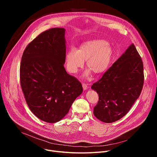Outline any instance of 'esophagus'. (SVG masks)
I'll return each mask as SVG.
<instances>
[{
	"label": "esophagus",
	"mask_w": 157,
	"mask_h": 157,
	"mask_svg": "<svg viewBox=\"0 0 157 157\" xmlns=\"http://www.w3.org/2000/svg\"><path fill=\"white\" fill-rule=\"evenodd\" d=\"M82 87H83V89L84 90H86V89H87V87H88V86H87V85L86 84H85V83H82Z\"/></svg>",
	"instance_id": "34e87169"
}]
</instances>
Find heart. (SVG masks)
I'll use <instances>...</instances> for the list:
<instances>
[{
	"mask_svg": "<svg viewBox=\"0 0 157 157\" xmlns=\"http://www.w3.org/2000/svg\"><path fill=\"white\" fill-rule=\"evenodd\" d=\"M113 56L110 44L105 40H93L82 43L78 50L72 48L66 55V66L70 73H76L86 61L87 68L94 74L104 73ZM90 72H87L88 76Z\"/></svg>",
	"mask_w": 157,
	"mask_h": 157,
	"instance_id": "obj_1",
	"label": "heart"
}]
</instances>
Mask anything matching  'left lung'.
I'll list each match as a JSON object with an SVG mask.
<instances>
[{
  "label": "left lung",
  "instance_id": "1",
  "mask_svg": "<svg viewBox=\"0 0 157 157\" xmlns=\"http://www.w3.org/2000/svg\"><path fill=\"white\" fill-rule=\"evenodd\" d=\"M144 82L142 58L132 43L125 52L94 82L91 88L99 101L94 115L102 122H116L125 115L139 98Z\"/></svg>",
  "mask_w": 157,
  "mask_h": 157
}]
</instances>
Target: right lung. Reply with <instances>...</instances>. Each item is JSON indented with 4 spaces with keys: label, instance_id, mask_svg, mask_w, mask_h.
I'll return each instance as SVG.
<instances>
[{
    "label": "right lung",
    "instance_id": "obj_1",
    "mask_svg": "<svg viewBox=\"0 0 157 157\" xmlns=\"http://www.w3.org/2000/svg\"><path fill=\"white\" fill-rule=\"evenodd\" d=\"M64 33L63 28L41 33L25 48L20 66V85L30 109L49 123L61 120L82 92L80 81L63 65Z\"/></svg>",
    "mask_w": 157,
    "mask_h": 157
}]
</instances>
